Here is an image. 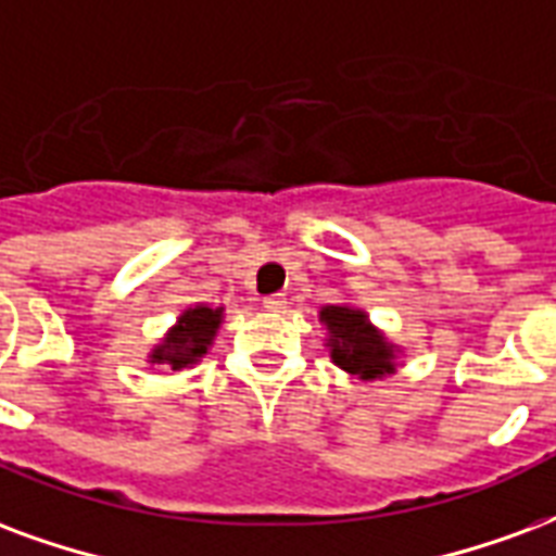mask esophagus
<instances>
[{
  "mask_svg": "<svg viewBox=\"0 0 556 556\" xmlns=\"http://www.w3.org/2000/svg\"><path fill=\"white\" fill-rule=\"evenodd\" d=\"M267 312H286V298L282 294H270V298H265V303H262Z\"/></svg>",
  "mask_w": 556,
  "mask_h": 556,
  "instance_id": "esophagus-1",
  "label": "esophagus"
}]
</instances>
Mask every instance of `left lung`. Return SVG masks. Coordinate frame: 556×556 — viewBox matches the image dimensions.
<instances>
[{
  "label": "left lung",
  "mask_w": 556,
  "mask_h": 556,
  "mask_svg": "<svg viewBox=\"0 0 556 556\" xmlns=\"http://www.w3.org/2000/svg\"><path fill=\"white\" fill-rule=\"evenodd\" d=\"M320 324L327 327V348L332 362L341 371L353 374L359 380H377L394 374V353L397 348L386 341L368 315L353 306H324Z\"/></svg>",
  "instance_id": "8db88e82"
}]
</instances>
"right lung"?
<instances>
[{"mask_svg": "<svg viewBox=\"0 0 556 556\" xmlns=\"http://www.w3.org/2000/svg\"><path fill=\"white\" fill-rule=\"evenodd\" d=\"M220 320H224V309L217 306H191L179 315L174 327L167 330L162 344H155L150 353L152 365H170L174 371L191 368L197 362L203 359L212 341H215L217 330H220Z\"/></svg>", "mask_w": 556, "mask_h": 556, "instance_id": "right-lung-1", "label": "right lung"}]
</instances>
